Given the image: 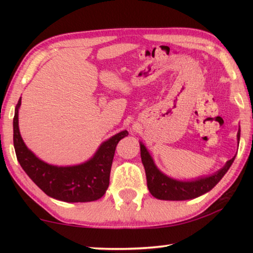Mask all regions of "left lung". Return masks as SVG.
<instances>
[{
	"mask_svg": "<svg viewBox=\"0 0 253 253\" xmlns=\"http://www.w3.org/2000/svg\"><path fill=\"white\" fill-rule=\"evenodd\" d=\"M240 137L241 129L237 132L238 144H240ZM139 145L141 162L146 172L148 191L155 198L161 200H189L211 191L221 181L235 160V157L228 160L222 168L212 175L204 176V177L202 176L191 181H181L164 174L154 164L153 158L145 145L141 141Z\"/></svg>",
	"mask_w": 253,
	"mask_h": 253,
	"instance_id": "1",
	"label": "left lung"
}]
</instances>
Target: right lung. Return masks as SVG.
<instances>
[{"label": "right lung", "mask_w": 253, "mask_h": 253, "mask_svg": "<svg viewBox=\"0 0 253 253\" xmlns=\"http://www.w3.org/2000/svg\"><path fill=\"white\" fill-rule=\"evenodd\" d=\"M22 98L18 100L13 117V146L17 160L27 176L51 198L65 203L94 202L105 195L109 185L110 169L116 145L126 137L123 130L100 145L87 161L75 166H54L40 160L24 143L19 132L18 112Z\"/></svg>", "instance_id": "right-lung-1"}]
</instances>
